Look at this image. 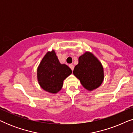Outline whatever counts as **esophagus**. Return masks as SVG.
I'll use <instances>...</instances> for the list:
<instances>
[{
    "instance_id": "esophagus-1",
    "label": "esophagus",
    "mask_w": 133,
    "mask_h": 133,
    "mask_svg": "<svg viewBox=\"0 0 133 133\" xmlns=\"http://www.w3.org/2000/svg\"><path fill=\"white\" fill-rule=\"evenodd\" d=\"M69 66H70V68L72 70V71H73V70H74V65H72V64H70V65H69Z\"/></svg>"
}]
</instances>
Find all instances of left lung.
<instances>
[{"instance_id": "1", "label": "left lung", "mask_w": 133, "mask_h": 133, "mask_svg": "<svg viewBox=\"0 0 133 133\" xmlns=\"http://www.w3.org/2000/svg\"><path fill=\"white\" fill-rule=\"evenodd\" d=\"M73 74L90 91L99 88L104 80L102 64L90 51L85 52L79 57V63L74 67Z\"/></svg>"}]
</instances>
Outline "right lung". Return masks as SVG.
I'll use <instances>...</instances> for the list:
<instances>
[{"label":"right lung","instance_id":"right-lung-1","mask_svg":"<svg viewBox=\"0 0 133 133\" xmlns=\"http://www.w3.org/2000/svg\"><path fill=\"white\" fill-rule=\"evenodd\" d=\"M71 73L66 65L60 63L55 51L52 50L45 54L37 67V81L45 91L56 94L62 88L63 81Z\"/></svg>","mask_w":133,"mask_h":133}]
</instances>
